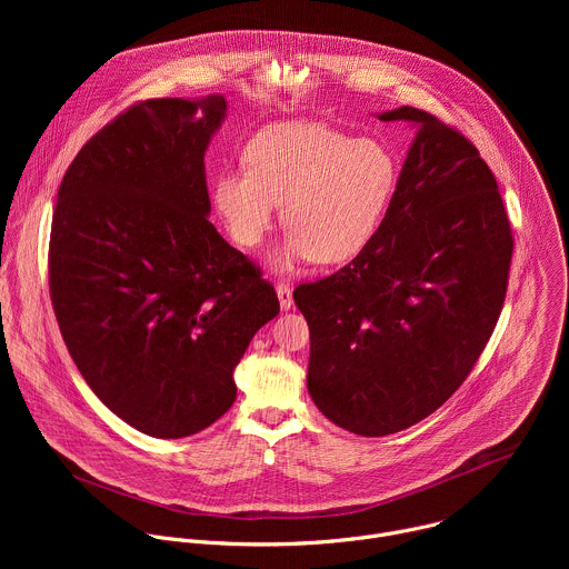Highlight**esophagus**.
<instances>
[{
  "mask_svg": "<svg viewBox=\"0 0 569 569\" xmlns=\"http://www.w3.org/2000/svg\"><path fill=\"white\" fill-rule=\"evenodd\" d=\"M277 297H279V306L281 310H290L292 308V290L286 286V283H279L277 286Z\"/></svg>",
  "mask_w": 569,
  "mask_h": 569,
  "instance_id": "1",
  "label": "esophagus"
}]
</instances>
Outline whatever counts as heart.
<instances>
[{
  "label": "heart",
  "instance_id": "obj_1",
  "mask_svg": "<svg viewBox=\"0 0 569 569\" xmlns=\"http://www.w3.org/2000/svg\"><path fill=\"white\" fill-rule=\"evenodd\" d=\"M246 159L248 171L216 176L213 209L238 246L257 248L281 204L290 229L270 254L279 274L308 259L333 266L358 257L378 233L400 178L389 143L319 121L268 126Z\"/></svg>",
  "mask_w": 569,
  "mask_h": 569
}]
</instances>
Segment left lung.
Listing matches in <instances>:
<instances>
[{"label": "left lung", "instance_id": "obj_1", "mask_svg": "<svg viewBox=\"0 0 569 569\" xmlns=\"http://www.w3.org/2000/svg\"><path fill=\"white\" fill-rule=\"evenodd\" d=\"M378 119L417 130L391 207L349 266L295 290L308 393L362 437L410 428L457 391L496 329L513 252L498 182L463 134L410 106Z\"/></svg>", "mask_w": 569, "mask_h": 569}]
</instances>
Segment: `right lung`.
<instances>
[{"label": "right lung", "mask_w": 569, "mask_h": 569, "mask_svg": "<svg viewBox=\"0 0 569 569\" xmlns=\"http://www.w3.org/2000/svg\"><path fill=\"white\" fill-rule=\"evenodd\" d=\"M227 99H152L97 132L58 189L49 290L92 391L134 430L191 437L236 400L274 288L209 222L204 152Z\"/></svg>", "instance_id": "add662e5"}]
</instances>
